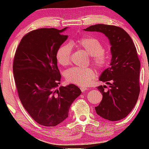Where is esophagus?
<instances>
[{"label": "esophagus", "instance_id": "esophagus-1", "mask_svg": "<svg viewBox=\"0 0 149 149\" xmlns=\"http://www.w3.org/2000/svg\"><path fill=\"white\" fill-rule=\"evenodd\" d=\"M80 89H81V91H82V92H85V91L88 89V87H81Z\"/></svg>", "mask_w": 149, "mask_h": 149}]
</instances>
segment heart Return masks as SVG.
<instances>
[{"label":"heart","mask_w":149,"mask_h":149,"mask_svg":"<svg viewBox=\"0 0 149 149\" xmlns=\"http://www.w3.org/2000/svg\"><path fill=\"white\" fill-rule=\"evenodd\" d=\"M76 45L84 49L91 56L92 64L98 70H104L109 64V58L104 52V48L97 38L91 36H85L79 38L74 44H66L62 45L57 52L58 62L62 66H67L70 63L72 45ZM95 72L91 68H81L74 67L68 69L65 73L67 82L79 86L88 85L95 78Z\"/></svg>","instance_id":"obj_1"}]
</instances>
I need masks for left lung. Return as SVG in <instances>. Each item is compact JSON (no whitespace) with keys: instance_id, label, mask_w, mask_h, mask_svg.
<instances>
[{"instance_id":"8db88e82","label":"left lung","mask_w":149,"mask_h":149,"mask_svg":"<svg viewBox=\"0 0 149 149\" xmlns=\"http://www.w3.org/2000/svg\"><path fill=\"white\" fill-rule=\"evenodd\" d=\"M85 31L104 34L111 43V66L104 71L99 80L109 85H100L102 100L95 107L97 115L112 121L123 119L135 107L140 94V62L130 36L123 28L113 25L95 24Z\"/></svg>"}]
</instances>
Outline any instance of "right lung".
Here are the masks:
<instances>
[{"label": "right lung", "mask_w": 149, "mask_h": 149, "mask_svg": "<svg viewBox=\"0 0 149 149\" xmlns=\"http://www.w3.org/2000/svg\"><path fill=\"white\" fill-rule=\"evenodd\" d=\"M66 28H40L26 34L13 59L14 79L21 102L36 123L54 127L68 117L69 109L81 93L74 84L61 86L56 54L68 36Z\"/></svg>", "instance_id": "obj_1"}]
</instances>
